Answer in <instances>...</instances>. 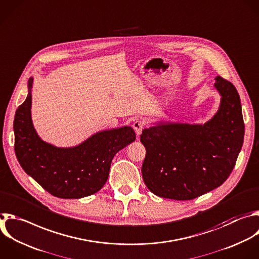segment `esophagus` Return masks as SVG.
<instances>
[{"label": "esophagus", "mask_w": 259, "mask_h": 259, "mask_svg": "<svg viewBox=\"0 0 259 259\" xmlns=\"http://www.w3.org/2000/svg\"><path fill=\"white\" fill-rule=\"evenodd\" d=\"M144 126H145V123L143 121H141V120H136L133 123V129L135 130V133H136L137 136H139L141 134Z\"/></svg>", "instance_id": "1"}]
</instances>
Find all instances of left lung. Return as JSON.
Wrapping results in <instances>:
<instances>
[{
  "instance_id": "left-lung-1",
  "label": "left lung",
  "mask_w": 259,
  "mask_h": 259,
  "mask_svg": "<svg viewBox=\"0 0 259 259\" xmlns=\"http://www.w3.org/2000/svg\"><path fill=\"white\" fill-rule=\"evenodd\" d=\"M220 107L203 124L158 121L144 129L141 171L153 194L191 200L221 186L230 176L244 140L241 102L235 86L215 77Z\"/></svg>"
}]
</instances>
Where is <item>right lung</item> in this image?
I'll use <instances>...</instances> for the list:
<instances>
[{"mask_svg":"<svg viewBox=\"0 0 259 259\" xmlns=\"http://www.w3.org/2000/svg\"><path fill=\"white\" fill-rule=\"evenodd\" d=\"M33 77L28 80V95L14 118L15 153L25 170L52 195L78 199L97 193L106 184L112 160L133 142L130 126L103 130L72 147H58L44 141L31 119Z\"/></svg>","mask_w":259,"mask_h":259,"instance_id":"obj_1","label":"right lung"}]
</instances>
